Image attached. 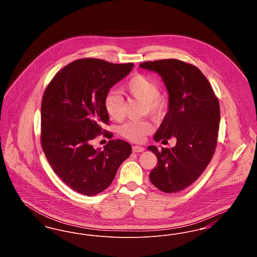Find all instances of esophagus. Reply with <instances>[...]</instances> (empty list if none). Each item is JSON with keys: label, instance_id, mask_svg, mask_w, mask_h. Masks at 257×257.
<instances>
[{"label": "esophagus", "instance_id": "esophagus-1", "mask_svg": "<svg viewBox=\"0 0 257 257\" xmlns=\"http://www.w3.org/2000/svg\"><path fill=\"white\" fill-rule=\"evenodd\" d=\"M145 147H140V146H134V147H132V150H133V152L135 153H138V152H143V151H145Z\"/></svg>", "mask_w": 257, "mask_h": 257}]
</instances>
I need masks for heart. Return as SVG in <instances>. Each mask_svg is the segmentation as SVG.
Returning <instances> with one entry per match:
<instances>
[{
	"label": "heart",
	"mask_w": 257,
	"mask_h": 257,
	"mask_svg": "<svg viewBox=\"0 0 257 257\" xmlns=\"http://www.w3.org/2000/svg\"><path fill=\"white\" fill-rule=\"evenodd\" d=\"M159 90V85L156 80L148 75L141 73L135 74L122 87L125 94L145 102L146 112L154 119L162 118L169 108V98ZM104 108L110 119L118 121L123 117L124 100L119 94L111 91L105 97ZM152 130L153 127L148 121L130 120L123 124L119 133L123 138L131 142L142 143Z\"/></svg>",
	"instance_id": "heart-1"
}]
</instances>
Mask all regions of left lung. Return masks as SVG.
<instances>
[{
	"label": "left lung",
	"mask_w": 257,
	"mask_h": 257,
	"mask_svg": "<svg viewBox=\"0 0 257 257\" xmlns=\"http://www.w3.org/2000/svg\"><path fill=\"white\" fill-rule=\"evenodd\" d=\"M140 67L159 73L170 95L155 142L176 139L171 148L148 147L158 159L149 179L164 193H177L196 181L214 155L220 103L207 78L191 63L169 59L145 61Z\"/></svg>",
	"instance_id": "1"
}]
</instances>
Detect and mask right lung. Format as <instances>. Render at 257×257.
<instances>
[{
  "label": "right lung",
  "instance_id": "right-lung-1",
  "mask_svg": "<svg viewBox=\"0 0 257 257\" xmlns=\"http://www.w3.org/2000/svg\"><path fill=\"white\" fill-rule=\"evenodd\" d=\"M133 65L80 59L56 74L43 93L41 147L54 172L79 194L96 196L106 190L131 155L132 147L122 140H110L102 151L91 142L100 135L110 139L102 128L109 125L104 100Z\"/></svg>",
  "mask_w": 257,
  "mask_h": 257
}]
</instances>
